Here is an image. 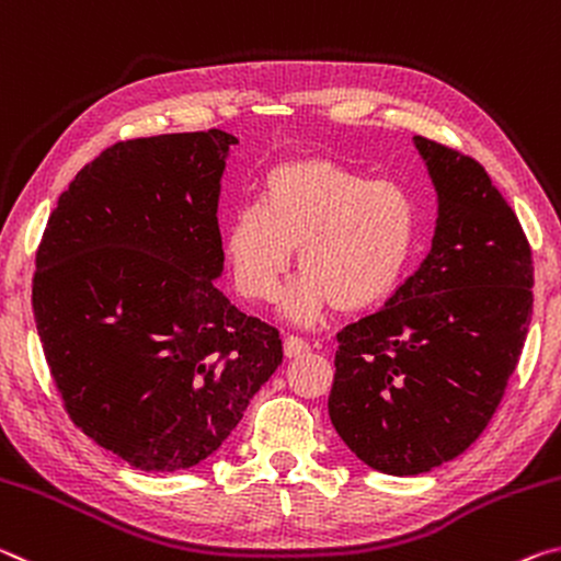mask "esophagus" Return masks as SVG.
Returning <instances> with one entry per match:
<instances>
[{"instance_id": "1", "label": "esophagus", "mask_w": 561, "mask_h": 561, "mask_svg": "<svg viewBox=\"0 0 561 561\" xmlns=\"http://www.w3.org/2000/svg\"><path fill=\"white\" fill-rule=\"evenodd\" d=\"M283 351H286L288 357H300L310 351V345L298 335H288L286 343H283Z\"/></svg>"}]
</instances>
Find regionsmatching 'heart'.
I'll use <instances>...</instances> for the list:
<instances>
[{
    "label": "heart",
    "mask_w": 561,
    "mask_h": 561,
    "mask_svg": "<svg viewBox=\"0 0 561 561\" xmlns=\"http://www.w3.org/2000/svg\"><path fill=\"white\" fill-rule=\"evenodd\" d=\"M417 231V201L405 186L302 156L265 173L261 204L233 210L224 253L236 290L265 302L278 296L298 248L302 278L286 313L310 325L330 306L357 313L388 300L410 268Z\"/></svg>",
    "instance_id": "1"
}]
</instances>
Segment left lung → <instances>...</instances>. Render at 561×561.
<instances>
[{
    "label": "left lung",
    "mask_w": 561,
    "mask_h": 561,
    "mask_svg": "<svg viewBox=\"0 0 561 561\" xmlns=\"http://www.w3.org/2000/svg\"><path fill=\"white\" fill-rule=\"evenodd\" d=\"M437 191L433 248L337 333L330 422L373 470L422 474L462 455L497 410L531 320V248L480 163L415 136Z\"/></svg>",
    "instance_id": "obj_1"
}]
</instances>
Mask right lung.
Returning a JSON list of instances; mask_svg holds the SVG:
<instances>
[{
	"instance_id": "1",
	"label": "right lung",
	"mask_w": 561,
	"mask_h": 561,
	"mask_svg": "<svg viewBox=\"0 0 561 561\" xmlns=\"http://www.w3.org/2000/svg\"><path fill=\"white\" fill-rule=\"evenodd\" d=\"M236 144L220 128L114 144L59 196L36 251V333L64 408L136 470L214 455L283 363L278 330L214 283Z\"/></svg>"
}]
</instances>
